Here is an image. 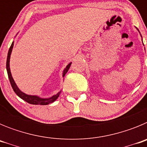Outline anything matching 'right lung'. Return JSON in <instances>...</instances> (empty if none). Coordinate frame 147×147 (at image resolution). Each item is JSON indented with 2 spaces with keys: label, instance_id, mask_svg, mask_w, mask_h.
I'll list each match as a JSON object with an SVG mask.
<instances>
[{
  "label": "right lung",
  "instance_id": "add662e5",
  "mask_svg": "<svg viewBox=\"0 0 147 147\" xmlns=\"http://www.w3.org/2000/svg\"><path fill=\"white\" fill-rule=\"evenodd\" d=\"M13 45H14V42H12L9 48V52H8V56H7V59H6V70H7V74L8 76H9V79L10 83H11V85L12 87V89L14 90L15 93L18 95V96L21 98L22 99H23L24 101H26V102L29 104H32V105H49V104L52 103L55 101L57 98L59 97V94H60L61 91L59 92L58 93H57L56 95L53 96L52 97H51L49 98H40V97L37 96H31V95H27L26 93H23L22 91H20L19 88H18V86L15 84V81L13 80L12 76L11 74V71H10L9 68V59H10V55H11V51L13 49ZM71 62L67 65V67L65 68L64 71H63V77L65 76V75L66 74V73L67 72V71L69 70L70 67H71Z\"/></svg>",
  "mask_w": 147,
  "mask_h": 147
}]
</instances>
